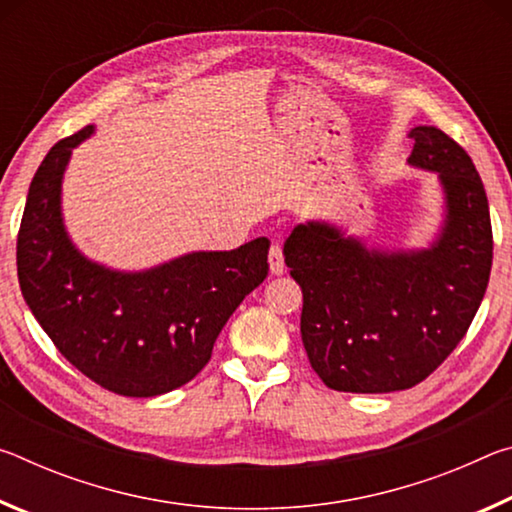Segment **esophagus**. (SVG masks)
Instances as JSON below:
<instances>
[{
  "mask_svg": "<svg viewBox=\"0 0 512 512\" xmlns=\"http://www.w3.org/2000/svg\"><path fill=\"white\" fill-rule=\"evenodd\" d=\"M268 266H271V273L273 275H282L284 273V257H282L280 244H273L271 250H268Z\"/></svg>",
  "mask_w": 512,
  "mask_h": 512,
  "instance_id": "1",
  "label": "esophagus"
}]
</instances>
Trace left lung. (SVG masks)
I'll return each instance as SVG.
<instances>
[{
  "instance_id": "left-lung-1",
  "label": "left lung",
  "mask_w": 512,
  "mask_h": 512,
  "mask_svg": "<svg viewBox=\"0 0 512 512\" xmlns=\"http://www.w3.org/2000/svg\"><path fill=\"white\" fill-rule=\"evenodd\" d=\"M409 135V164L436 171L445 194L443 228L429 248H366L325 221L298 223L284 244L302 289V343L334 391L420 384L463 339L488 289L492 225L479 171L440 128Z\"/></svg>"
}]
</instances>
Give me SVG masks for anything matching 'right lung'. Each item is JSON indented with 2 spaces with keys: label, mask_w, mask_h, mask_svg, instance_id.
I'll return each instance as SVG.
<instances>
[{
  "label": "right lung",
  "mask_w": 512,
  "mask_h": 512,
  "mask_svg": "<svg viewBox=\"0 0 512 512\" xmlns=\"http://www.w3.org/2000/svg\"><path fill=\"white\" fill-rule=\"evenodd\" d=\"M92 131L85 126L51 146L33 176L17 232V280L76 370L117 395H162L205 368L232 311L266 280L268 239L137 273L90 262L67 237L60 185L72 149Z\"/></svg>",
  "instance_id": "1"
}]
</instances>
